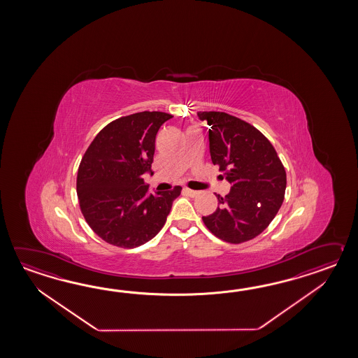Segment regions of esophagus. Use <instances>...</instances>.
Returning a JSON list of instances; mask_svg holds the SVG:
<instances>
[{
  "instance_id": "1",
  "label": "esophagus",
  "mask_w": 358,
  "mask_h": 358,
  "mask_svg": "<svg viewBox=\"0 0 358 358\" xmlns=\"http://www.w3.org/2000/svg\"><path fill=\"white\" fill-rule=\"evenodd\" d=\"M182 192H184L187 196H189V197H196L198 194L197 190L189 189V188H184Z\"/></svg>"
}]
</instances>
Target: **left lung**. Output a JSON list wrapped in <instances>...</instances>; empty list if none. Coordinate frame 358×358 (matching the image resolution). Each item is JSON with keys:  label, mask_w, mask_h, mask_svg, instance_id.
Segmentation results:
<instances>
[{"label": "left lung", "mask_w": 358, "mask_h": 358, "mask_svg": "<svg viewBox=\"0 0 358 358\" xmlns=\"http://www.w3.org/2000/svg\"><path fill=\"white\" fill-rule=\"evenodd\" d=\"M210 125V153L231 189L217 196L215 213L202 216L206 228L228 243H243L261 234L279 211L287 174L274 147L259 129L220 111H199Z\"/></svg>", "instance_id": "left-lung-1"}]
</instances>
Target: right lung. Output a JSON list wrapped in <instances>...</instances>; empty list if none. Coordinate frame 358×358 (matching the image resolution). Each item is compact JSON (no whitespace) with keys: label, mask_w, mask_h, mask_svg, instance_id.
<instances>
[{"label":"right lung","mask_w":358,"mask_h":358,"mask_svg":"<svg viewBox=\"0 0 358 358\" xmlns=\"http://www.w3.org/2000/svg\"><path fill=\"white\" fill-rule=\"evenodd\" d=\"M173 115L143 111L107 124L84 153L76 194L92 230L107 243L136 248L151 241L166 222L182 187L148 193L155 139Z\"/></svg>","instance_id":"1"}]
</instances>
